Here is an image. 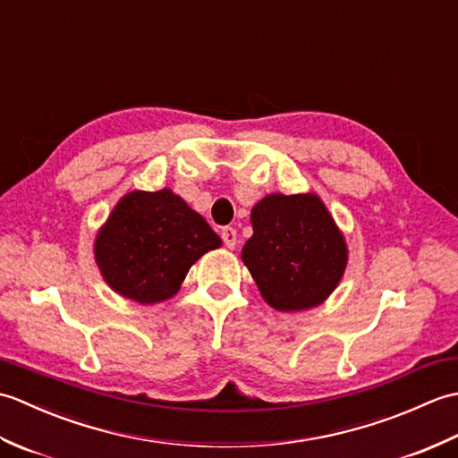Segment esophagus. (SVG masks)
<instances>
[{
    "label": "esophagus",
    "instance_id": "34e87169",
    "mask_svg": "<svg viewBox=\"0 0 458 458\" xmlns=\"http://www.w3.org/2000/svg\"><path fill=\"white\" fill-rule=\"evenodd\" d=\"M220 236H222L224 246H226V248H236V244H238V232H236V228L226 226V228L220 232Z\"/></svg>",
    "mask_w": 458,
    "mask_h": 458
}]
</instances>
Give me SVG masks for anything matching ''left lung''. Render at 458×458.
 Masks as SVG:
<instances>
[{
	"mask_svg": "<svg viewBox=\"0 0 458 458\" xmlns=\"http://www.w3.org/2000/svg\"><path fill=\"white\" fill-rule=\"evenodd\" d=\"M251 226L242 259L271 307L301 310L333 293L346 246L315 194H269L251 208Z\"/></svg>",
	"mask_w": 458,
	"mask_h": 458,
	"instance_id": "left-lung-1",
	"label": "left lung"
}]
</instances>
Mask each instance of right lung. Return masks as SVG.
Listing matches in <instances>:
<instances>
[{
  "instance_id": "add662e5",
  "label": "right lung",
  "mask_w": 458,
  "mask_h": 458,
  "mask_svg": "<svg viewBox=\"0 0 458 458\" xmlns=\"http://www.w3.org/2000/svg\"><path fill=\"white\" fill-rule=\"evenodd\" d=\"M218 238L200 214L169 189L123 197L96 238V261L120 295L143 305L177 293L191 266Z\"/></svg>"
}]
</instances>
